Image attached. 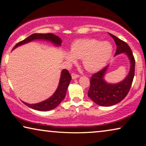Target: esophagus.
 Listing matches in <instances>:
<instances>
[{
	"label": "esophagus",
	"instance_id": "1",
	"mask_svg": "<svg viewBox=\"0 0 146 146\" xmlns=\"http://www.w3.org/2000/svg\"><path fill=\"white\" fill-rule=\"evenodd\" d=\"M78 77H79L78 74H74V73L72 74V79H76Z\"/></svg>",
	"mask_w": 146,
	"mask_h": 146
}]
</instances>
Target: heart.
<instances>
[{
	"instance_id": "b5f03b06",
	"label": "heart",
	"mask_w": 146,
	"mask_h": 146,
	"mask_svg": "<svg viewBox=\"0 0 146 146\" xmlns=\"http://www.w3.org/2000/svg\"><path fill=\"white\" fill-rule=\"evenodd\" d=\"M112 52L113 46L109 42L86 38L74 42L70 51L64 52V57L70 62L82 58L84 67L87 70L96 72L106 64Z\"/></svg>"
}]
</instances>
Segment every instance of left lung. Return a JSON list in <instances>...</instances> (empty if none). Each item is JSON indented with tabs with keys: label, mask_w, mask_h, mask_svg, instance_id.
Returning <instances> with one entry per match:
<instances>
[{
	"label": "left lung",
	"mask_w": 146,
	"mask_h": 146,
	"mask_svg": "<svg viewBox=\"0 0 146 146\" xmlns=\"http://www.w3.org/2000/svg\"><path fill=\"white\" fill-rule=\"evenodd\" d=\"M109 35L113 38L117 46L115 56L126 54L130 61V69L127 76L117 84H109L104 78L109 65L92 75L90 78V87L88 96L94 102L101 106H111L124 99L131 88L135 74V59L130 47L115 36L110 33Z\"/></svg>",
	"instance_id": "left-lung-1"
}]
</instances>
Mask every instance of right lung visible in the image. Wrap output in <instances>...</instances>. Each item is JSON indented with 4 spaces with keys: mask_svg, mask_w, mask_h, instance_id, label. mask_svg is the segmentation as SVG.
Returning <instances> with one entry per match:
<instances>
[{
    "mask_svg": "<svg viewBox=\"0 0 146 146\" xmlns=\"http://www.w3.org/2000/svg\"><path fill=\"white\" fill-rule=\"evenodd\" d=\"M35 40H47L51 42L54 44L59 46H61L62 40L60 38L54 34L47 33V34H38L35 33L33 34L27 38L23 40V41L19 42L15 46L13 50H14L18 46L25 44L29 42H31ZM72 80V77L70 74L66 69H64L61 72V76L60 79V82L58 84L56 90L54 94L52 96L48 99L42 102L37 103V104H28L26 102H23L31 108L36 110L38 111H49L55 108H56L58 106L62 101L63 100L66 96V93L69 84L70 82Z\"/></svg>",
    "mask_w": 146,
    "mask_h": 146,
    "instance_id": "1",
    "label": "right lung"
}]
</instances>
